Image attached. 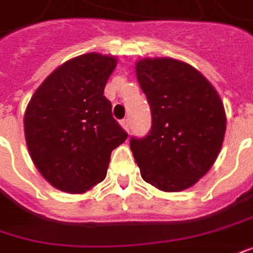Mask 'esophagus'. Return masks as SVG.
<instances>
[{
  "label": "esophagus",
  "instance_id": "1",
  "mask_svg": "<svg viewBox=\"0 0 253 253\" xmlns=\"http://www.w3.org/2000/svg\"><path fill=\"white\" fill-rule=\"evenodd\" d=\"M120 125H122V127H123L126 131H128V130H130V120L128 119H123L122 122H120Z\"/></svg>",
  "mask_w": 253,
  "mask_h": 253
}]
</instances>
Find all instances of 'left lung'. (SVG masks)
<instances>
[{
    "label": "left lung",
    "mask_w": 253,
    "mask_h": 253,
    "mask_svg": "<svg viewBox=\"0 0 253 253\" xmlns=\"http://www.w3.org/2000/svg\"><path fill=\"white\" fill-rule=\"evenodd\" d=\"M152 126L130 148L141 177L161 191L190 188L208 173L226 133V112L217 91L191 65L171 58L135 63Z\"/></svg>",
    "instance_id": "left-lung-1"
}]
</instances>
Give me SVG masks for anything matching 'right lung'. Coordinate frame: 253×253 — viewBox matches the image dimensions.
Listing matches in <instances>:
<instances>
[{
    "instance_id": "right-lung-1",
    "label": "right lung",
    "mask_w": 253,
    "mask_h": 253,
    "mask_svg": "<svg viewBox=\"0 0 253 253\" xmlns=\"http://www.w3.org/2000/svg\"><path fill=\"white\" fill-rule=\"evenodd\" d=\"M116 63L115 56L97 52L69 59L41 83L26 108L33 163L61 191L83 194L101 183L112 151L126 141L104 95Z\"/></svg>"
}]
</instances>
